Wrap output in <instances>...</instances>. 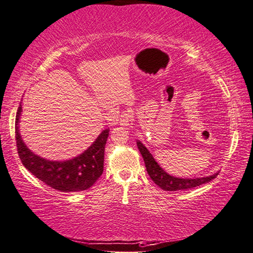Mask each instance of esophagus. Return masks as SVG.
<instances>
[{
	"mask_svg": "<svg viewBox=\"0 0 253 253\" xmlns=\"http://www.w3.org/2000/svg\"><path fill=\"white\" fill-rule=\"evenodd\" d=\"M131 121V113L129 111H124L120 116V124L123 126H128Z\"/></svg>",
	"mask_w": 253,
	"mask_h": 253,
	"instance_id": "1",
	"label": "esophagus"
}]
</instances>
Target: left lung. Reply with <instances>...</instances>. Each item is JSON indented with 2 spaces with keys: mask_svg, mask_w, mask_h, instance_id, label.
Listing matches in <instances>:
<instances>
[{
  "mask_svg": "<svg viewBox=\"0 0 253 253\" xmlns=\"http://www.w3.org/2000/svg\"><path fill=\"white\" fill-rule=\"evenodd\" d=\"M137 146L143 158V161H145L148 174H149L151 180L155 182L160 189L165 191L190 190L193 189V187L209 183L218 175V173H216L214 175H210L206 177H197V179H179V177L171 176L168 174L166 171H163L161 169L160 166L158 165L155 159H153L151 153L148 151L147 148L143 146L139 140L137 141Z\"/></svg>",
  "mask_w": 253,
  "mask_h": 253,
  "instance_id": "1",
  "label": "left lung"
}]
</instances>
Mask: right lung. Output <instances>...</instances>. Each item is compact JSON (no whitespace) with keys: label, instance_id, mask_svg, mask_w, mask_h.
<instances>
[{"label":"right lung","instance_id":"obj_1","mask_svg":"<svg viewBox=\"0 0 253 253\" xmlns=\"http://www.w3.org/2000/svg\"><path fill=\"white\" fill-rule=\"evenodd\" d=\"M21 112L22 105H19L15 118V140L24 167L53 190L79 192L90 189L103 173L104 152L110 129H104L93 145L74 159L62 162L48 161L34 155L23 142L17 126Z\"/></svg>","mask_w":253,"mask_h":253}]
</instances>
